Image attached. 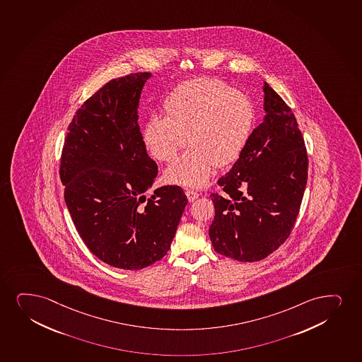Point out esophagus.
<instances>
[{
  "label": "esophagus",
  "mask_w": 362,
  "mask_h": 362,
  "mask_svg": "<svg viewBox=\"0 0 362 362\" xmlns=\"http://www.w3.org/2000/svg\"><path fill=\"white\" fill-rule=\"evenodd\" d=\"M185 194H187V200L190 201V202L197 200V197H199V195H200L199 192H194V190H190V189H187Z\"/></svg>",
  "instance_id": "esophagus-1"
}]
</instances>
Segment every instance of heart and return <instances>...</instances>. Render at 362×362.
<instances>
[{"instance_id": "heart-1", "label": "heart", "mask_w": 362, "mask_h": 362, "mask_svg": "<svg viewBox=\"0 0 362 362\" xmlns=\"http://www.w3.org/2000/svg\"><path fill=\"white\" fill-rule=\"evenodd\" d=\"M165 117L151 116L143 128L145 148L160 162H172L190 144L183 156L165 172L168 183L204 187L214 165L234 161L245 146L254 123L247 96L223 81L199 78L178 85L163 103Z\"/></svg>"}]
</instances>
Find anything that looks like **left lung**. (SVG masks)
<instances>
[{
	"label": "left lung",
	"mask_w": 362,
	"mask_h": 362,
	"mask_svg": "<svg viewBox=\"0 0 362 362\" xmlns=\"http://www.w3.org/2000/svg\"><path fill=\"white\" fill-rule=\"evenodd\" d=\"M266 115L211 194L214 250L241 262L267 257L291 235L308 183V153L291 107L264 81Z\"/></svg>",
	"instance_id": "1"
}]
</instances>
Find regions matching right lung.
<instances>
[{"mask_svg": "<svg viewBox=\"0 0 362 362\" xmlns=\"http://www.w3.org/2000/svg\"><path fill=\"white\" fill-rule=\"evenodd\" d=\"M151 73L112 79L76 112L59 175L81 239L112 267L141 269L170 250L187 204L182 187H152L157 165L138 124L139 100Z\"/></svg>", "mask_w": 362, "mask_h": 362, "instance_id": "obj_1", "label": "right lung"}]
</instances>
